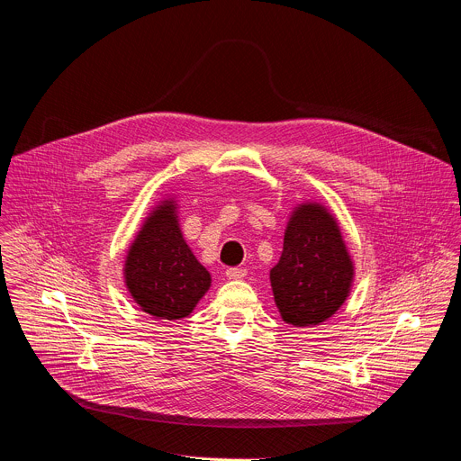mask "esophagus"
<instances>
[{
	"label": "esophagus",
	"mask_w": 461,
	"mask_h": 461,
	"mask_svg": "<svg viewBox=\"0 0 461 461\" xmlns=\"http://www.w3.org/2000/svg\"><path fill=\"white\" fill-rule=\"evenodd\" d=\"M226 276H228L230 280L244 278V276H246V269H242V267H228V269H226Z\"/></svg>",
	"instance_id": "34e87169"
}]
</instances>
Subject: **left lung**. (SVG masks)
Segmentation results:
<instances>
[{
    "mask_svg": "<svg viewBox=\"0 0 461 461\" xmlns=\"http://www.w3.org/2000/svg\"><path fill=\"white\" fill-rule=\"evenodd\" d=\"M269 280L282 321L294 328L317 326L339 312L349 294L353 262L326 208L312 203L293 212Z\"/></svg>",
    "mask_w": 461,
    "mask_h": 461,
    "instance_id": "8db88e82",
    "label": "left lung"
}]
</instances>
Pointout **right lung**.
<instances>
[{"label":"right lung","mask_w":461,"mask_h":461,"mask_svg":"<svg viewBox=\"0 0 461 461\" xmlns=\"http://www.w3.org/2000/svg\"><path fill=\"white\" fill-rule=\"evenodd\" d=\"M126 287L139 308L156 319L188 317L212 278L183 239L172 201L153 212L128 249Z\"/></svg>","instance_id":"1"}]
</instances>
